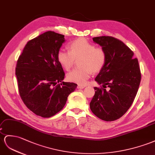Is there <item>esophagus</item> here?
Returning <instances> with one entry per match:
<instances>
[{
    "label": "esophagus",
    "mask_w": 155,
    "mask_h": 155,
    "mask_svg": "<svg viewBox=\"0 0 155 155\" xmlns=\"http://www.w3.org/2000/svg\"><path fill=\"white\" fill-rule=\"evenodd\" d=\"M86 87V85H81V84H78L77 88H84Z\"/></svg>",
    "instance_id": "34e87169"
}]
</instances>
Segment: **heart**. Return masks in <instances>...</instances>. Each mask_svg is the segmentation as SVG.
Segmentation results:
<instances>
[{"instance_id": "1", "label": "heart", "mask_w": 155, "mask_h": 155, "mask_svg": "<svg viewBox=\"0 0 155 155\" xmlns=\"http://www.w3.org/2000/svg\"><path fill=\"white\" fill-rule=\"evenodd\" d=\"M69 51L61 49L58 51L57 59L63 68L68 71L72 68L75 60H80L82 68L75 69L67 74L70 82L84 84L90 77L92 71L94 73L101 71L107 61V53L104 48L96 47L94 44L85 38H78L71 42Z\"/></svg>"}]
</instances>
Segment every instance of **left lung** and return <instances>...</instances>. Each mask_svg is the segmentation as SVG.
<instances>
[{
    "label": "left lung",
    "instance_id": "8db88e82",
    "mask_svg": "<svg viewBox=\"0 0 155 155\" xmlns=\"http://www.w3.org/2000/svg\"><path fill=\"white\" fill-rule=\"evenodd\" d=\"M93 41L106 51L107 61L95 79L100 88L94 87L90 109L101 120L113 121L124 115L133 104L141 78L140 65L133 51L120 40L102 36Z\"/></svg>",
    "mask_w": 155,
    "mask_h": 155
}]
</instances>
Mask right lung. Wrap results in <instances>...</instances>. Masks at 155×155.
<instances>
[{
	"label": "right lung",
	"mask_w": 155,
	"mask_h": 155,
	"mask_svg": "<svg viewBox=\"0 0 155 155\" xmlns=\"http://www.w3.org/2000/svg\"><path fill=\"white\" fill-rule=\"evenodd\" d=\"M64 42V35L47 31L27 42L17 61L19 96L27 108L43 118L60 111L77 86L62 81L65 73L57 54Z\"/></svg>",
	"instance_id": "1"
}]
</instances>
